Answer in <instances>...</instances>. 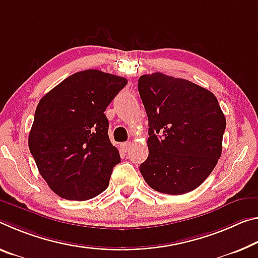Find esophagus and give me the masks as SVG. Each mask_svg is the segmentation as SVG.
<instances>
[{
  "label": "esophagus",
  "mask_w": 258,
  "mask_h": 258,
  "mask_svg": "<svg viewBox=\"0 0 258 258\" xmlns=\"http://www.w3.org/2000/svg\"><path fill=\"white\" fill-rule=\"evenodd\" d=\"M120 148L122 151H124V153H127V151H130V149H131V144L130 142H125V144H122L120 146Z\"/></svg>",
  "instance_id": "1"
}]
</instances>
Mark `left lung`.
Listing matches in <instances>:
<instances>
[{
	"instance_id": "left-lung-1",
	"label": "left lung",
	"mask_w": 258,
	"mask_h": 258,
	"mask_svg": "<svg viewBox=\"0 0 258 258\" xmlns=\"http://www.w3.org/2000/svg\"><path fill=\"white\" fill-rule=\"evenodd\" d=\"M138 89L149 121L142 177L159 193L196 189L222 155L226 119L217 99L191 81L161 72L141 76Z\"/></svg>"
}]
</instances>
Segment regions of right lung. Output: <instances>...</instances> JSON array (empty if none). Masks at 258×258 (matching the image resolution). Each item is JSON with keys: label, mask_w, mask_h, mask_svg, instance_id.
<instances>
[{"label": "right lung", "mask_w": 258, "mask_h": 258, "mask_svg": "<svg viewBox=\"0 0 258 258\" xmlns=\"http://www.w3.org/2000/svg\"><path fill=\"white\" fill-rule=\"evenodd\" d=\"M127 84L100 70L68 77L40 100L28 148L50 189L71 201L107 189L119 151L108 136L104 111Z\"/></svg>", "instance_id": "1"}]
</instances>
